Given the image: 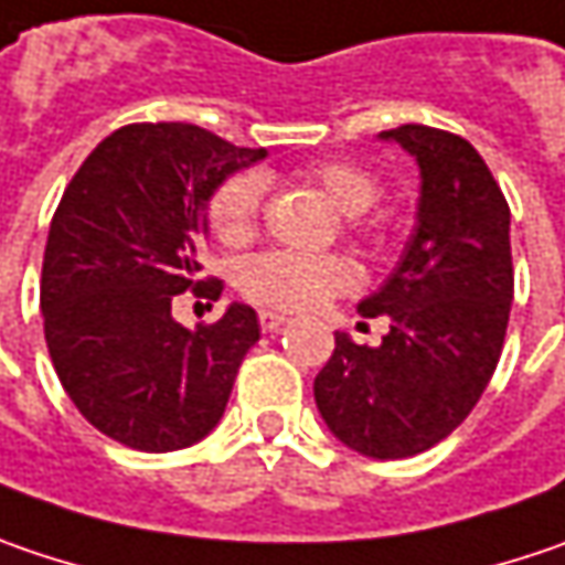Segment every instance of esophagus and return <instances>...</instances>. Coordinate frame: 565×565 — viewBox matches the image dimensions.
I'll list each match as a JSON object with an SVG mask.
<instances>
[{"label": "esophagus", "mask_w": 565, "mask_h": 565, "mask_svg": "<svg viewBox=\"0 0 565 565\" xmlns=\"http://www.w3.org/2000/svg\"><path fill=\"white\" fill-rule=\"evenodd\" d=\"M258 322H262V329H265V332H278L284 322H287V316L271 313V310H262V313H258Z\"/></svg>", "instance_id": "esophagus-1"}]
</instances>
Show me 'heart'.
I'll return each instance as SVG.
<instances>
[{
	"instance_id": "obj_1",
	"label": "heart",
	"mask_w": 565,
	"mask_h": 565,
	"mask_svg": "<svg viewBox=\"0 0 565 565\" xmlns=\"http://www.w3.org/2000/svg\"><path fill=\"white\" fill-rule=\"evenodd\" d=\"M300 182L316 184L358 226L377 230L381 220H364V211L377 204L381 182L374 172L349 159H322L297 172ZM265 179L258 172H236L216 188L207 201V220L220 243L246 246L262 216ZM358 284V268L342 255H297V252H265L243 268V294L278 310H310L332 294L351 290Z\"/></svg>"
}]
</instances>
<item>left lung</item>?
<instances>
[{
    "label": "left lung",
    "instance_id": "obj_1",
    "mask_svg": "<svg viewBox=\"0 0 565 565\" xmlns=\"http://www.w3.org/2000/svg\"><path fill=\"white\" fill-rule=\"evenodd\" d=\"M415 156V233L361 316H390L377 349L335 332L313 396L329 431L364 457L399 460L435 448L470 415L492 377L512 310L509 204L463 137L403 124L383 130Z\"/></svg>",
    "mask_w": 565,
    "mask_h": 565
}]
</instances>
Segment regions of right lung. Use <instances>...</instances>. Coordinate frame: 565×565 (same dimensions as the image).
<instances>
[{"mask_svg":"<svg viewBox=\"0 0 565 565\" xmlns=\"http://www.w3.org/2000/svg\"><path fill=\"white\" fill-rule=\"evenodd\" d=\"M258 159L265 150L194 124H127L60 198L41 271L44 339L76 409L127 448L166 454L211 435L258 342L246 303L194 332L172 316L175 294L220 297L216 278L201 281L204 207Z\"/></svg>","mask_w":565,"mask_h":565,"instance_id":"right-lung-1","label":"right lung"}]
</instances>
